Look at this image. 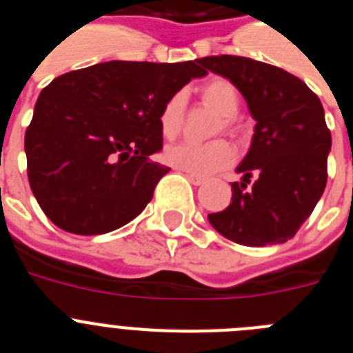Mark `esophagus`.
Wrapping results in <instances>:
<instances>
[{"label": "esophagus", "instance_id": "obj_1", "mask_svg": "<svg viewBox=\"0 0 353 353\" xmlns=\"http://www.w3.org/2000/svg\"><path fill=\"white\" fill-rule=\"evenodd\" d=\"M185 176H187V179H189V182H191L192 185H201V183H205L203 176H198V174L185 173Z\"/></svg>", "mask_w": 353, "mask_h": 353}]
</instances>
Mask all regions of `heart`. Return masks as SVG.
Wrapping results in <instances>:
<instances>
[{
    "mask_svg": "<svg viewBox=\"0 0 353 353\" xmlns=\"http://www.w3.org/2000/svg\"><path fill=\"white\" fill-rule=\"evenodd\" d=\"M199 101L205 108L217 113V120L214 123L212 134L224 132L232 138H239L242 134L236 114L240 111V97L232 83L224 77H212L198 88ZM187 97L183 92L171 93L162 104L159 113V127L162 136L166 139H174L182 132L183 121H185ZM164 159L174 170L185 171V173L207 176L230 168L235 161V154L230 143L224 139L203 143H179L171 145L164 150Z\"/></svg>",
    "mask_w": 353,
    "mask_h": 353,
    "instance_id": "heart-1",
    "label": "heart"
}]
</instances>
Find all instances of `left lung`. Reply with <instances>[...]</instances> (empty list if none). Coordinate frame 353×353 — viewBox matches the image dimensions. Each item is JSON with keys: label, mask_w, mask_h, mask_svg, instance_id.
<instances>
[{"label": "left lung", "mask_w": 353, "mask_h": 353, "mask_svg": "<svg viewBox=\"0 0 353 353\" xmlns=\"http://www.w3.org/2000/svg\"><path fill=\"white\" fill-rule=\"evenodd\" d=\"M201 65L232 81L256 120L249 154L236 168L244 179L232 183V203L208 221L240 245L293 239L325 191L330 130L322 102L276 65L232 54L207 56Z\"/></svg>", "instance_id": "1"}]
</instances>
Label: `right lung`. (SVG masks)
I'll use <instances>...</instances> for the list:
<instances>
[{"mask_svg": "<svg viewBox=\"0 0 353 353\" xmlns=\"http://www.w3.org/2000/svg\"><path fill=\"white\" fill-rule=\"evenodd\" d=\"M205 74L201 60H114L52 79L24 138L28 180L43 214L76 235L113 232L141 214L170 171L150 159L162 148V104Z\"/></svg>", "mask_w": 353, "mask_h": 353, "instance_id": "add662e5", "label": "right lung"}]
</instances>
